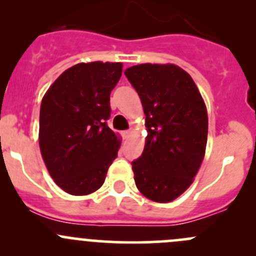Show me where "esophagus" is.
<instances>
[{"label": "esophagus", "mask_w": 256, "mask_h": 256, "mask_svg": "<svg viewBox=\"0 0 256 256\" xmlns=\"http://www.w3.org/2000/svg\"><path fill=\"white\" fill-rule=\"evenodd\" d=\"M131 136V131L130 130H125V131H122V138H128Z\"/></svg>", "instance_id": "1"}]
</instances>
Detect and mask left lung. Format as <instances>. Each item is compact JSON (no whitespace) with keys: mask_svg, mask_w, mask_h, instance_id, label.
<instances>
[{"mask_svg":"<svg viewBox=\"0 0 256 256\" xmlns=\"http://www.w3.org/2000/svg\"><path fill=\"white\" fill-rule=\"evenodd\" d=\"M125 76L146 115L144 152L131 164L136 187L154 202H172L192 184L204 158L206 104L190 74L174 64H138Z\"/></svg>","mask_w":256,"mask_h":256,"instance_id":"left-lung-1","label":"left lung"}]
</instances>
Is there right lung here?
<instances>
[{
  "mask_svg": "<svg viewBox=\"0 0 256 256\" xmlns=\"http://www.w3.org/2000/svg\"><path fill=\"white\" fill-rule=\"evenodd\" d=\"M121 63H79L66 69L43 96L40 147L54 182L66 193L99 190L118 157L120 138L108 126L110 92Z\"/></svg>",
  "mask_w": 256,
  "mask_h": 256,
  "instance_id": "obj_1",
  "label": "right lung"
}]
</instances>
